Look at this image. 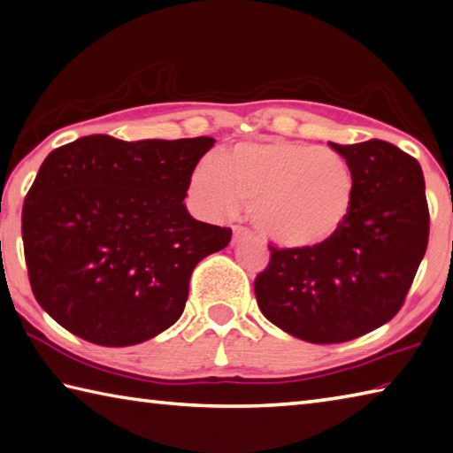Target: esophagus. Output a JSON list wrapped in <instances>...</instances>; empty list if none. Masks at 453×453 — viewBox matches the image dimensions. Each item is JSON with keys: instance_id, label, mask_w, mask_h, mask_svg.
<instances>
[{"instance_id": "1", "label": "esophagus", "mask_w": 453, "mask_h": 453, "mask_svg": "<svg viewBox=\"0 0 453 453\" xmlns=\"http://www.w3.org/2000/svg\"><path fill=\"white\" fill-rule=\"evenodd\" d=\"M245 237H251V232L248 227L243 226H235L234 227V242H240V240H245Z\"/></svg>"}]
</instances>
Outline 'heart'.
<instances>
[{
    "label": "heart",
    "instance_id": "1",
    "mask_svg": "<svg viewBox=\"0 0 453 453\" xmlns=\"http://www.w3.org/2000/svg\"><path fill=\"white\" fill-rule=\"evenodd\" d=\"M194 198L213 218L250 205L257 232L289 250H311L341 234L350 218L357 178L333 148L293 141L240 142L202 162L190 180Z\"/></svg>",
    "mask_w": 453,
    "mask_h": 453
}]
</instances>
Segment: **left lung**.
<instances>
[{
    "instance_id": "8db88e82",
    "label": "left lung",
    "mask_w": 453,
    "mask_h": 453,
    "mask_svg": "<svg viewBox=\"0 0 453 453\" xmlns=\"http://www.w3.org/2000/svg\"><path fill=\"white\" fill-rule=\"evenodd\" d=\"M331 148L357 178L347 226L311 250L269 245L267 267L253 283L271 323L315 344L347 342L388 323L404 305L430 235L416 158L376 138Z\"/></svg>"
}]
</instances>
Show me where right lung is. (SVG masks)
I'll list each match as a JSON object with an SVG mask.
<instances>
[{
  "mask_svg": "<svg viewBox=\"0 0 453 453\" xmlns=\"http://www.w3.org/2000/svg\"><path fill=\"white\" fill-rule=\"evenodd\" d=\"M213 142L90 134L47 156L23 202L21 235L31 291L63 328L130 347L176 323L194 267L232 240L184 205Z\"/></svg>",
  "mask_w": 453,
  "mask_h": 453,
  "instance_id": "1",
  "label": "right lung"
}]
</instances>
